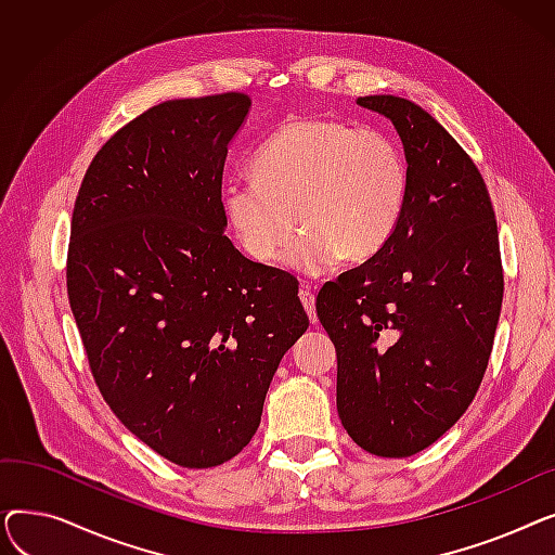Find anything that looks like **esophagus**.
Listing matches in <instances>:
<instances>
[{"instance_id": "obj_1", "label": "esophagus", "mask_w": 555, "mask_h": 555, "mask_svg": "<svg viewBox=\"0 0 555 555\" xmlns=\"http://www.w3.org/2000/svg\"><path fill=\"white\" fill-rule=\"evenodd\" d=\"M299 299H301V304H304V308H306V312H308V317H310V322L317 324V310H314V295H312V289L304 287L301 293H299Z\"/></svg>"}]
</instances>
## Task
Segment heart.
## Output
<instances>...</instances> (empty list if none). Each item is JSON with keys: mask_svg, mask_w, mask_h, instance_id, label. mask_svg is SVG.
<instances>
[{"mask_svg": "<svg viewBox=\"0 0 555 555\" xmlns=\"http://www.w3.org/2000/svg\"><path fill=\"white\" fill-rule=\"evenodd\" d=\"M410 191V159L393 134L306 116L266 139L254 178L224 186V211L258 262L281 260L299 224L289 266L319 274L339 256L362 262L380 254L404 218Z\"/></svg>", "mask_w": 555, "mask_h": 555, "instance_id": "heart-1", "label": "heart"}]
</instances>
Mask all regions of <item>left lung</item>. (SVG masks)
Instances as JSON below:
<instances>
[{"label":"left lung","instance_id":"8db88e82","mask_svg":"<svg viewBox=\"0 0 555 555\" xmlns=\"http://www.w3.org/2000/svg\"><path fill=\"white\" fill-rule=\"evenodd\" d=\"M396 126L412 191L389 245L324 283L317 317L337 351L344 429L377 456H412L475 400L504 297L494 209L479 168L421 105L360 96Z\"/></svg>","mask_w":555,"mask_h":555}]
</instances>
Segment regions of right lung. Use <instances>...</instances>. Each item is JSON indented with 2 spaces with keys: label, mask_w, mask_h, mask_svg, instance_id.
Listing matches in <instances>:
<instances>
[{
  "label": "right lung",
  "mask_w": 555,
  "mask_h": 555,
  "mask_svg": "<svg viewBox=\"0 0 555 555\" xmlns=\"http://www.w3.org/2000/svg\"><path fill=\"white\" fill-rule=\"evenodd\" d=\"M249 105L238 92L153 105L101 145L74 204L67 297L87 364L114 416L182 468L251 441L310 324L297 279L222 231L227 145Z\"/></svg>",
  "instance_id": "add662e5"
}]
</instances>
